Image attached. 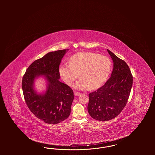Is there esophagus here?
<instances>
[{
    "label": "esophagus",
    "instance_id": "esophagus-1",
    "mask_svg": "<svg viewBox=\"0 0 155 155\" xmlns=\"http://www.w3.org/2000/svg\"><path fill=\"white\" fill-rule=\"evenodd\" d=\"M74 93L75 96H80L81 94L80 92H77V91H74Z\"/></svg>",
    "mask_w": 155,
    "mask_h": 155
}]
</instances>
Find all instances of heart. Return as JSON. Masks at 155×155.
Listing matches in <instances>:
<instances>
[{"mask_svg":"<svg viewBox=\"0 0 155 155\" xmlns=\"http://www.w3.org/2000/svg\"><path fill=\"white\" fill-rule=\"evenodd\" d=\"M111 68V63L108 57L93 52H80L71 57L70 64H62L59 73L68 85H72L80 74L81 79L76 84V88L94 89L106 80Z\"/></svg>","mask_w":155,"mask_h":155,"instance_id":"obj_1","label":"heart"}]
</instances>
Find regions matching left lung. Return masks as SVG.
I'll return each instance as SVG.
<instances>
[{
	"mask_svg": "<svg viewBox=\"0 0 155 155\" xmlns=\"http://www.w3.org/2000/svg\"><path fill=\"white\" fill-rule=\"evenodd\" d=\"M107 52L114 63L110 78L102 87L89 94L88 111L94 119L102 121L117 117L127 103L133 86V75L125 61Z\"/></svg>",
	"mask_w": 155,
	"mask_h": 155,
	"instance_id": "1",
	"label": "left lung"
}]
</instances>
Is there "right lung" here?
Wrapping results in <instances>:
<instances>
[{
  "instance_id": "right-lung-1",
  "label": "right lung",
  "mask_w": 155,
  "mask_h": 155,
  "mask_svg": "<svg viewBox=\"0 0 155 155\" xmlns=\"http://www.w3.org/2000/svg\"><path fill=\"white\" fill-rule=\"evenodd\" d=\"M66 51L49 52L36 60L22 77V92L28 107L37 118L50 124H58L68 117L74 99L73 89L59 80V65ZM40 75H44L48 82L43 95L37 94L33 89L34 80Z\"/></svg>"
}]
</instances>
